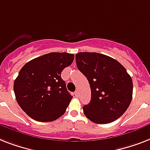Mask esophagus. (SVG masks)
<instances>
[{
	"mask_svg": "<svg viewBox=\"0 0 150 150\" xmlns=\"http://www.w3.org/2000/svg\"><path fill=\"white\" fill-rule=\"evenodd\" d=\"M74 94H75V97H79V91H75V93H74Z\"/></svg>",
	"mask_w": 150,
	"mask_h": 150,
	"instance_id": "1",
	"label": "esophagus"
}]
</instances>
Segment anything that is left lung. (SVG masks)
<instances>
[{
	"instance_id": "8db88e82",
	"label": "left lung",
	"mask_w": 150,
	"mask_h": 150,
	"mask_svg": "<svg viewBox=\"0 0 150 150\" xmlns=\"http://www.w3.org/2000/svg\"><path fill=\"white\" fill-rule=\"evenodd\" d=\"M75 58L91 88V101L83 106L85 115L98 124L119 119L132 98V78L126 69L114 58L96 52H79Z\"/></svg>"
}]
</instances>
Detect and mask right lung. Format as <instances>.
Instances as JSON below:
<instances>
[{
  "mask_svg": "<svg viewBox=\"0 0 150 150\" xmlns=\"http://www.w3.org/2000/svg\"><path fill=\"white\" fill-rule=\"evenodd\" d=\"M75 55L51 52L24 64L14 82L18 105L27 115L38 122H52L65 112L72 96L61 74Z\"/></svg>",
  "mask_w": 150,
  "mask_h": 150,
  "instance_id": "1",
  "label": "right lung"
}]
</instances>
